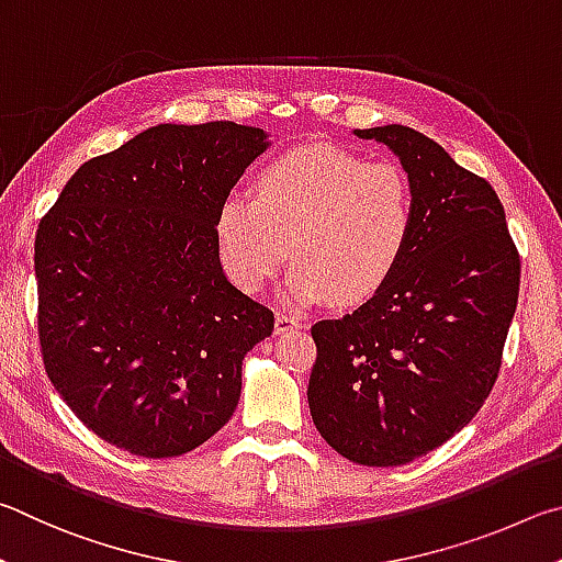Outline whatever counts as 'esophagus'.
Returning a JSON list of instances; mask_svg holds the SVG:
<instances>
[{
    "label": "esophagus",
    "instance_id": "34e87169",
    "mask_svg": "<svg viewBox=\"0 0 562 562\" xmlns=\"http://www.w3.org/2000/svg\"><path fill=\"white\" fill-rule=\"evenodd\" d=\"M301 328H306V321L296 316V313H286V311L276 313V333H279V336L291 330H301Z\"/></svg>",
    "mask_w": 562,
    "mask_h": 562
}]
</instances>
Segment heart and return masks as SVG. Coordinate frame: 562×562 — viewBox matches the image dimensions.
Returning <instances> with one entry per match:
<instances>
[{
  "label": "heart",
  "mask_w": 562,
  "mask_h": 562,
  "mask_svg": "<svg viewBox=\"0 0 562 562\" xmlns=\"http://www.w3.org/2000/svg\"><path fill=\"white\" fill-rule=\"evenodd\" d=\"M415 220V187L400 165L301 145L263 165L256 196H226L216 244L226 276L246 293H259L291 254V299L356 306L397 271Z\"/></svg>",
  "instance_id": "1"
}]
</instances>
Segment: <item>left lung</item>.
Instances as JSON below:
<instances>
[{
  "instance_id": "8db88e82",
  "label": "left lung",
  "mask_w": 562,
  "mask_h": 562,
  "mask_svg": "<svg viewBox=\"0 0 562 562\" xmlns=\"http://www.w3.org/2000/svg\"><path fill=\"white\" fill-rule=\"evenodd\" d=\"M385 143L415 187L417 220L397 271L368 303L318 321L313 425L362 467H400L445 445L484 405L520 283L506 212L484 177L407 125L356 131Z\"/></svg>"
}]
</instances>
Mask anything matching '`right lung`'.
<instances>
[{"label":"right lung","mask_w":562,"mask_h":562,"mask_svg":"<svg viewBox=\"0 0 562 562\" xmlns=\"http://www.w3.org/2000/svg\"><path fill=\"white\" fill-rule=\"evenodd\" d=\"M266 145L232 121L155 125L78 167L38 222L46 375L108 445L180 457L234 415L273 311L226 281L216 212Z\"/></svg>","instance_id":"obj_1"}]
</instances>
